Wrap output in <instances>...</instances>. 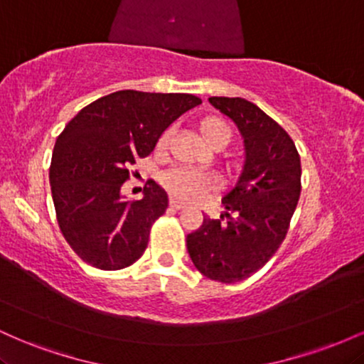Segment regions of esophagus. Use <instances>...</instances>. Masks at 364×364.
Instances as JSON below:
<instances>
[{
    "label": "esophagus",
    "mask_w": 364,
    "mask_h": 364,
    "mask_svg": "<svg viewBox=\"0 0 364 364\" xmlns=\"http://www.w3.org/2000/svg\"><path fill=\"white\" fill-rule=\"evenodd\" d=\"M169 205H171V208H174V210H181V208H185V203L178 202V200H174V198H171Z\"/></svg>",
    "instance_id": "obj_1"
}]
</instances>
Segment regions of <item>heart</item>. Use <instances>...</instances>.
Listing matches in <instances>:
<instances>
[{
    "mask_svg": "<svg viewBox=\"0 0 364 364\" xmlns=\"http://www.w3.org/2000/svg\"><path fill=\"white\" fill-rule=\"evenodd\" d=\"M196 129H198V135L203 140V144L212 150L224 149L232 139V127L229 124V121L220 118V116H205V118L198 121ZM168 141L169 133H162L161 139L157 140V152H162V150L168 147ZM162 185L166 186V190L171 195L176 196L179 200L200 202L210 191L217 190V179L214 176H208V174L174 169L162 176Z\"/></svg>",
    "mask_w": 364,
    "mask_h": 364,
    "instance_id": "obj_1",
    "label": "heart"
}]
</instances>
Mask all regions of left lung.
<instances>
[{"label":"left lung","instance_id":"left-lung-1","mask_svg":"<svg viewBox=\"0 0 364 364\" xmlns=\"http://www.w3.org/2000/svg\"><path fill=\"white\" fill-rule=\"evenodd\" d=\"M208 102L235 121L243 136L245 164L223 196L224 214L203 217L186 236V248L200 274L232 284L262 269L286 237L301 193V161L286 129L253 102L241 97Z\"/></svg>","mask_w":364,"mask_h":364}]
</instances>
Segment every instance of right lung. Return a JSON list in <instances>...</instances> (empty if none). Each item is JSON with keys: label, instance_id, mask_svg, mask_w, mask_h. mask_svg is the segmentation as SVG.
<instances>
[{"label": "right lung", "instance_id": "1", "mask_svg": "<svg viewBox=\"0 0 364 364\" xmlns=\"http://www.w3.org/2000/svg\"><path fill=\"white\" fill-rule=\"evenodd\" d=\"M198 104L191 94L119 90L66 124L54 144L49 181L63 236L83 262L119 270L144 255L168 193L150 179L144 198L127 200L121 186L129 166L147 157L164 129Z\"/></svg>", "mask_w": 364, "mask_h": 364}]
</instances>
